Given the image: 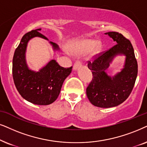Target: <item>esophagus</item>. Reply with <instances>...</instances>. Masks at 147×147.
<instances>
[{"instance_id":"obj_1","label":"esophagus","mask_w":147,"mask_h":147,"mask_svg":"<svg viewBox=\"0 0 147 147\" xmlns=\"http://www.w3.org/2000/svg\"><path fill=\"white\" fill-rule=\"evenodd\" d=\"M81 62L77 61V62H75V64H74V66H73V70H77L79 67H81Z\"/></svg>"}]
</instances>
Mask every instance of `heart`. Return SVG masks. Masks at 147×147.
Here are the masks:
<instances>
[{
    "label": "heart",
    "mask_w": 147,
    "mask_h": 147,
    "mask_svg": "<svg viewBox=\"0 0 147 147\" xmlns=\"http://www.w3.org/2000/svg\"><path fill=\"white\" fill-rule=\"evenodd\" d=\"M102 43L92 39H83L70 42L67 45L68 52L73 55H81L86 52V58L90 60L95 57L102 50Z\"/></svg>",
    "instance_id": "obj_1"
}]
</instances>
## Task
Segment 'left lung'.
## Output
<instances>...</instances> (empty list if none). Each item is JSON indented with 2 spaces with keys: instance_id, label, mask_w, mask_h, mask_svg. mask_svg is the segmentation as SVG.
<instances>
[{
  "instance_id": "8db88e82",
  "label": "left lung",
  "mask_w": 147,
  "mask_h": 147,
  "mask_svg": "<svg viewBox=\"0 0 147 147\" xmlns=\"http://www.w3.org/2000/svg\"><path fill=\"white\" fill-rule=\"evenodd\" d=\"M116 45L89 62L93 79L87 88V96L92 104L102 108L117 106L128 98L134 87L138 74V64L130 41L115 31L105 33ZM125 56L123 68L113 76L106 70L117 56Z\"/></svg>"
}]
</instances>
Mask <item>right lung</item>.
Here are the masks:
<instances>
[{
    "instance_id": "1",
    "label": "right lung",
    "mask_w": 147,
    "mask_h": 147,
    "mask_svg": "<svg viewBox=\"0 0 147 147\" xmlns=\"http://www.w3.org/2000/svg\"><path fill=\"white\" fill-rule=\"evenodd\" d=\"M41 29L32 30L23 36L13 56V77L15 87L23 98L34 104L47 105L58 98L64 80L71 73L72 67H61L54 59L50 60L38 71L29 67L26 52L31 39L40 38L48 40L54 52H59L58 45L49 42L40 33Z\"/></svg>"
}]
</instances>
